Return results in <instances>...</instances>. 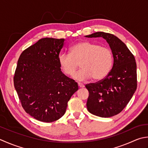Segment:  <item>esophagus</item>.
I'll return each instance as SVG.
<instances>
[{"instance_id":"34e87169","label":"esophagus","mask_w":148,"mask_h":148,"mask_svg":"<svg viewBox=\"0 0 148 148\" xmlns=\"http://www.w3.org/2000/svg\"><path fill=\"white\" fill-rule=\"evenodd\" d=\"M78 87H84V84H82V83H80V82H78Z\"/></svg>"}]
</instances>
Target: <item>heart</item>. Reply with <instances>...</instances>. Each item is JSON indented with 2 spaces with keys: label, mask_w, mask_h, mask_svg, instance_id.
I'll list each match as a JSON object with an SVG mask.
<instances>
[{
  "label": "heart",
  "mask_w": 148,
  "mask_h": 148,
  "mask_svg": "<svg viewBox=\"0 0 148 148\" xmlns=\"http://www.w3.org/2000/svg\"><path fill=\"white\" fill-rule=\"evenodd\" d=\"M59 63L63 72L72 76L80 66L82 69L73 77L78 80H103L109 74L114 63V54L109 48L88 41L74 45L70 53H61Z\"/></svg>",
  "instance_id": "obj_1"
}]
</instances>
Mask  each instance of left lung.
<instances>
[{"label": "left lung", "mask_w": 148, "mask_h": 148, "mask_svg": "<svg viewBox=\"0 0 148 148\" xmlns=\"http://www.w3.org/2000/svg\"><path fill=\"white\" fill-rule=\"evenodd\" d=\"M86 37L104 38L114 54V64L109 74L103 80L86 85L89 93L87 110L101 117L117 115L124 109L136 91L135 57L126 45L114 34L97 32Z\"/></svg>", "instance_id": "obj_1"}]
</instances>
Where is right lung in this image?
<instances>
[{
  "label": "right lung",
  "mask_w": 148,
  "mask_h": 148,
  "mask_svg": "<svg viewBox=\"0 0 148 148\" xmlns=\"http://www.w3.org/2000/svg\"><path fill=\"white\" fill-rule=\"evenodd\" d=\"M64 41L41 39L23 51L14 72V88L23 108L42 122L61 118L78 89L77 83L61 71L59 56Z\"/></svg>",
  "instance_id": "obj_1"
}]
</instances>
